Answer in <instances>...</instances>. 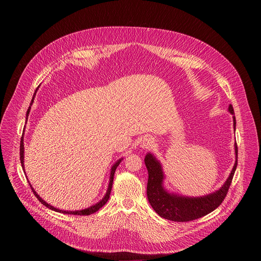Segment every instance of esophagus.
<instances>
[{"label": "esophagus", "mask_w": 261, "mask_h": 261, "mask_svg": "<svg viewBox=\"0 0 261 261\" xmlns=\"http://www.w3.org/2000/svg\"><path fill=\"white\" fill-rule=\"evenodd\" d=\"M153 144H154V139L151 137H144L140 143L141 147L143 148H150L153 146Z\"/></svg>", "instance_id": "obj_1"}]
</instances>
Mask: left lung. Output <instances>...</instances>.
I'll list each match as a JSON object with an SVG mask.
<instances>
[{"label":"left lung","instance_id":"8db88e82","mask_svg":"<svg viewBox=\"0 0 261 261\" xmlns=\"http://www.w3.org/2000/svg\"><path fill=\"white\" fill-rule=\"evenodd\" d=\"M229 113L234 115L232 105L228 107ZM233 126L236 129V117L233 116ZM236 163L229 177L218 191L202 197H185L168 193L162 186L164 178L160 163L152 154H147L144 163L148 172L146 194L148 202L155 212L162 218L174 222H189L201 218L216 210L225 199L233 174L238 165V145L236 142Z\"/></svg>","mask_w":261,"mask_h":261}]
</instances>
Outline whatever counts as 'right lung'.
I'll return each instance as SVG.
<instances>
[{
	"label": "right lung",
	"mask_w": 261,
	"mask_h": 261,
	"mask_svg": "<svg viewBox=\"0 0 261 261\" xmlns=\"http://www.w3.org/2000/svg\"><path fill=\"white\" fill-rule=\"evenodd\" d=\"M36 94V93H35ZM35 94H34V96H33V99H32V102H31V105H32V103H33V101H34V97H35ZM30 109H31V106L28 108V111H27V119H28V117H29V114H30ZM19 156H20V163H21V166H22V169H24L23 168V138L21 137V139H20V148H19ZM121 161H122V159H120L118 162H116V164L113 166V168H111V171H110V179H109V185H108V189H107V192H106V194H105V196L102 198V200H100V202H98V203H96L95 205H92V206H90V207H88V208H86V210H82V211H74V212H71V211H62V210H59V208H56V207H54V206H51L50 204H48V203H46L38 194H37L36 192H35V190L33 189V187L31 186V184L29 182V185H30V187H31V189H32V191H33V193H34V195L38 198V200L43 204V205H45L46 207H48V208H50V210H53V211H56V212H59V213H62V214H68V215H81V216H88V215H91V214H94V213H96L99 208H101L106 202H107V200L109 199V195H110V193H111V188H113V182H114V175H115V172H116V169H117V167L119 166V164L121 163ZM28 179V178H27ZM29 181V180H28Z\"/></svg>",
	"instance_id": "add662e5"
}]
</instances>
